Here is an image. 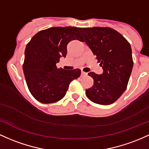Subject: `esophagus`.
<instances>
[{
	"label": "esophagus",
	"mask_w": 149,
	"mask_h": 149,
	"mask_svg": "<svg viewBox=\"0 0 149 149\" xmlns=\"http://www.w3.org/2000/svg\"><path fill=\"white\" fill-rule=\"evenodd\" d=\"M86 75H87V73L85 72H84V71H81V77H85V76H86Z\"/></svg>",
	"instance_id": "obj_1"
}]
</instances>
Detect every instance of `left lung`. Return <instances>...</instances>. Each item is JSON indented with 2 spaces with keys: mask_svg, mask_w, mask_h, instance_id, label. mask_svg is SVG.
Masks as SVG:
<instances>
[{
  "mask_svg": "<svg viewBox=\"0 0 149 149\" xmlns=\"http://www.w3.org/2000/svg\"><path fill=\"white\" fill-rule=\"evenodd\" d=\"M87 46L102 67L103 74L91 72L93 85L86 89L88 98L100 105L115 102L126 90L133 68L130 43L116 30L110 27L79 28Z\"/></svg>",
  "mask_w": 149,
  "mask_h": 149,
  "instance_id": "8db88e82",
  "label": "left lung"
}]
</instances>
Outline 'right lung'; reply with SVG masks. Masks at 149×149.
Here are the masks:
<instances>
[{
	"instance_id": "right-lung-1",
	"label": "right lung",
	"mask_w": 149,
	"mask_h": 149,
	"mask_svg": "<svg viewBox=\"0 0 149 149\" xmlns=\"http://www.w3.org/2000/svg\"><path fill=\"white\" fill-rule=\"evenodd\" d=\"M78 29L75 26H56L41 30L26 45L23 71L30 93L38 101H60L70 82L79 77V69L67 70L56 66L61 57L65 58L70 41H83Z\"/></svg>"
}]
</instances>
